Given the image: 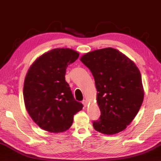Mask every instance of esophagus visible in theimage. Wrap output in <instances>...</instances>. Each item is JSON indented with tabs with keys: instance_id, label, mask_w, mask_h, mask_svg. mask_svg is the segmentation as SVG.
Instances as JSON below:
<instances>
[{
	"instance_id": "1",
	"label": "esophagus",
	"mask_w": 161,
	"mask_h": 161,
	"mask_svg": "<svg viewBox=\"0 0 161 161\" xmlns=\"http://www.w3.org/2000/svg\"><path fill=\"white\" fill-rule=\"evenodd\" d=\"M82 103H83V105H84V107H86L87 106V104H88V102L86 99H84L83 101H82Z\"/></svg>"
}]
</instances>
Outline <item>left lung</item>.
Here are the masks:
<instances>
[{"instance_id": "8db88e82", "label": "left lung", "mask_w": 161, "mask_h": 161, "mask_svg": "<svg viewBox=\"0 0 161 161\" xmlns=\"http://www.w3.org/2000/svg\"><path fill=\"white\" fill-rule=\"evenodd\" d=\"M80 60L91 71L98 92L101 115L92 123L95 130L105 134L123 131L136 117L143 101L139 69L113 48L90 52Z\"/></svg>"}]
</instances>
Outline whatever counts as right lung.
<instances>
[{
	"mask_svg": "<svg viewBox=\"0 0 161 161\" xmlns=\"http://www.w3.org/2000/svg\"><path fill=\"white\" fill-rule=\"evenodd\" d=\"M79 55L70 48H55L37 59L27 73L25 106L33 121L46 131H66L72 125L74 114L83 108L65 80L66 68Z\"/></svg>",
	"mask_w": 161,
	"mask_h": 161,
	"instance_id": "1",
	"label": "right lung"
}]
</instances>
